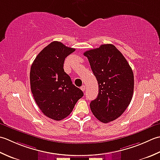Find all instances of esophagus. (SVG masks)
Segmentation results:
<instances>
[{"instance_id": "obj_1", "label": "esophagus", "mask_w": 160, "mask_h": 160, "mask_svg": "<svg viewBox=\"0 0 160 160\" xmlns=\"http://www.w3.org/2000/svg\"><path fill=\"white\" fill-rule=\"evenodd\" d=\"M81 90H82L83 92H84L85 90H86V86H81Z\"/></svg>"}]
</instances>
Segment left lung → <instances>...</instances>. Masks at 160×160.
Returning a JSON list of instances; mask_svg holds the SVG:
<instances>
[{
  "mask_svg": "<svg viewBox=\"0 0 160 160\" xmlns=\"http://www.w3.org/2000/svg\"><path fill=\"white\" fill-rule=\"evenodd\" d=\"M98 81L99 93L90 102L92 112L107 123L121 116L131 102L134 75L125 57L115 45L103 44L83 53Z\"/></svg>",
  "mask_w": 160,
  "mask_h": 160,
  "instance_id": "obj_1",
  "label": "left lung"
}]
</instances>
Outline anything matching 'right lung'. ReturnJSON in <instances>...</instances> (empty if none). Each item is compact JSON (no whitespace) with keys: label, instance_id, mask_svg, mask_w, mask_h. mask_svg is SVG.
Masks as SVG:
<instances>
[{"label":"right lung","instance_id":"obj_1","mask_svg":"<svg viewBox=\"0 0 160 160\" xmlns=\"http://www.w3.org/2000/svg\"><path fill=\"white\" fill-rule=\"evenodd\" d=\"M74 51L53 41L40 52L31 66L30 86L35 102L45 116L57 121L69 115L83 96L63 69L65 58Z\"/></svg>","mask_w":160,"mask_h":160}]
</instances>
